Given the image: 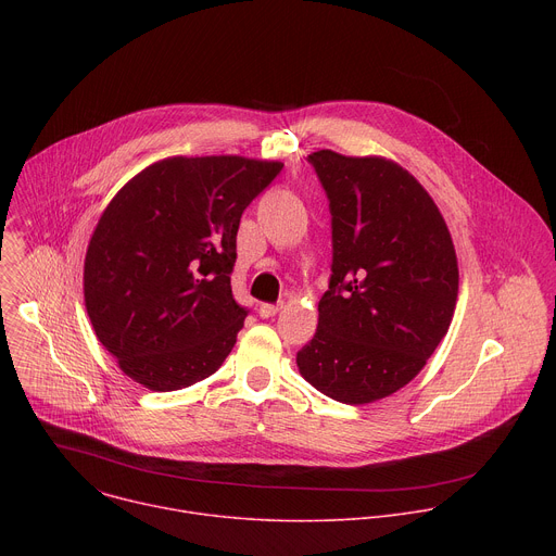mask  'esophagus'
<instances>
[{"label": "esophagus", "instance_id": "esophagus-1", "mask_svg": "<svg viewBox=\"0 0 556 556\" xmlns=\"http://www.w3.org/2000/svg\"><path fill=\"white\" fill-rule=\"evenodd\" d=\"M279 309H281V303H277V305H273V303H262V305H260V316H264V319H270V316H275Z\"/></svg>", "mask_w": 556, "mask_h": 556}]
</instances>
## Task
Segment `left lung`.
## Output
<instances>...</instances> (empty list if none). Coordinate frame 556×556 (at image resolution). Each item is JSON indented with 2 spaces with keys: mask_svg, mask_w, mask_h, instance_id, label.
Here are the masks:
<instances>
[{
  "mask_svg": "<svg viewBox=\"0 0 556 556\" xmlns=\"http://www.w3.org/2000/svg\"><path fill=\"white\" fill-rule=\"evenodd\" d=\"M332 213V277L301 376L332 401L365 405L418 376L457 301V257L425 187L380 155H307Z\"/></svg>",
  "mask_w": 556,
  "mask_h": 556,
  "instance_id": "8db88e82",
  "label": "left lung"
}]
</instances>
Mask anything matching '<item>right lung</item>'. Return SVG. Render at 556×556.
<instances>
[{"label":"right lung","mask_w":556,"mask_h":556,"mask_svg":"<svg viewBox=\"0 0 556 556\" xmlns=\"http://www.w3.org/2000/svg\"><path fill=\"white\" fill-rule=\"evenodd\" d=\"M283 163L174 155L134 176L86 253V307L118 367L151 391L208 378L249 309L232 299L237 228Z\"/></svg>","instance_id":"add662e5"}]
</instances>
